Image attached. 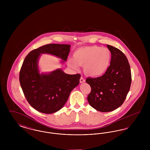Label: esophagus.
Returning <instances> with one entry per match:
<instances>
[{
    "label": "esophagus",
    "instance_id": "obj_1",
    "mask_svg": "<svg viewBox=\"0 0 150 150\" xmlns=\"http://www.w3.org/2000/svg\"><path fill=\"white\" fill-rule=\"evenodd\" d=\"M86 81V80L84 79V78L82 76H81V78L80 79V83H84Z\"/></svg>",
    "mask_w": 150,
    "mask_h": 150
}]
</instances>
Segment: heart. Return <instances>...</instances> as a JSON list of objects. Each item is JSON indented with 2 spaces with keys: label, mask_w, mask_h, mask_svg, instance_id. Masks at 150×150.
Segmentation results:
<instances>
[{
  "label": "heart",
  "mask_w": 150,
  "mask_h": 150,
  "mask_svg": "<svg viewBox=\"0 0 150 150\" xmlns=\"http://www.w3.org/2000/svg\"><path fill=\"white\" fill-rule=\"evenodd\" d=\"M111 59V54L108 49L92 45L75 50L73 53V59H69L68 64L75 69L78 67L77 64L83 66L86 75L96 77L107 71Z\"/></svg>",
  "instance_id": "1"
}]
</instances>
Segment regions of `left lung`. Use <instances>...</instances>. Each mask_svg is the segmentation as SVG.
Wrapping results in <instances>:
<instances>
[{
	"mask_svg": "<svg viewBox=\"0 0 150 150\" xmlns=\"http://www.w3.org/2000/svg\"><path fill=\"white\" fill-rule=\"evenodd\" d=\"M107 47L111 53L107 71L100 77L86 79L91 87L88 101L100 112L112 111L120 107L127 97L132 82L130 67L125 55L113 46Z\"/></svg>",
	"mask_w": 150,
	"mask_h": 150,
	"instance_id": "left-lung-1",
	"label": "left lung"
}]
</instances>
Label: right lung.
<instances>
[{
  "label": "right lung",
  "mask_w": 150,
  "mask_h": 150,
  "mask_svg": "<svg viewBox=\"0 0 150 150\" xmlns=\"http://www.w3.org/2000/svg\"><path fill=\"white\" fill-rule=\"evenodd\" d=\"M70 47L69 44H46L31 51L23 61L19 76L22 91L29 104L42 113L52 114L62 108L72 89L79 84L81 75L66 74L61 69L40 74L38 59L41 54L48 53L66 61Z\"/></svg>",
  "instance_id": "add662e5"
}]
</instances>
